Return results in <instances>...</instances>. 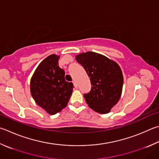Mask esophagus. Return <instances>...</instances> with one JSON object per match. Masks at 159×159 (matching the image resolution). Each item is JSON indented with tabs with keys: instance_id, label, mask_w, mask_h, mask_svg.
Listing matches in <instances>:
<instances>
[{
	"instance_id": "1",
	"label": "esophagus",
	"mask_w": 159,
	"mask_h": 159,
	"mask_svg": "<svg viewBox=\"0 0 159 159\" xmlns=\"http://www.w3.org/2000/svg\"><path fill=\"white\" fill-rule=\"evenodd\" d=\"M72 83H73V84H74V87L75 88H77V85H76V82H74V81H73V82H72Z\"/></svg>"
}]
</instances>
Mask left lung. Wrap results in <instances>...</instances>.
Listing matches in <instances>:
<instances>
[{"mask_svg": "<svg viewBox=\"0 0 159 159\" xmlns=\"http://www.w3.org/2000/svg\"><path fill=\"white\" fill-rule=\"evenodd\" d=\"M76 61L89 77L91 89L84 94L88 106L94 111L108 113L119 101L123 86V75L116 62L102 55L87 52L78 55Z\"/></svg>", "mask_w": 159, "mask_h": 159, "instance_id": "obj_1", "label": "left lung"}]
</instances>
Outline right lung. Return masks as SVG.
Segmentation results:
<instances>
[{
    "instance_id": "add662e5",
    "label": "right lung",
    "mask_w": 159,
    "mask_h": 159,
    "mask_svg": "<svg viewBox=\"0 0 159 159\" xmlns=\"http://www.w3.org/2000/svg\"><path fill=\"white\" fill-rule=\"evenodd\" d=\"M59 56L51 55L40 62L30 80L32 97L40 107L55 115L67 106L73 90L58 66Z\"/></svg>"
}]
</instances>
